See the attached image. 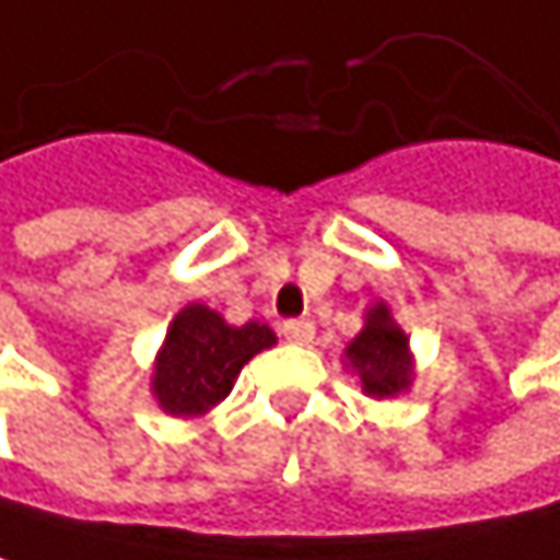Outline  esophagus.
<instances>
[{
	"instance_id": "1",
	"label": "esophagus",
	"mask_w": 560,
	"mask_h": 560,
	"mask_svg": "<svg viewBox=\"0 0 560 560\" xmlns=\"http://www.w3.org/2000/svg\"><path fill=\"white\" fill-rule=\"evenodd\" d=\"M282 335H285V341L305 348V345L315 341V325H312V322H285V325H282Z\"/></svg>"
}]
</instances>
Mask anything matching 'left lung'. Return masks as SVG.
Masks as SVG:
<instances>
[{
    "label": "left lung",
    "instance_id": "1",
    "mask_svg": "<svg viewBox=\"0 0 560 560\" xmlns=\"http://www.w3.org/2000/svg\"><path fill=\"white\" fill-rule=\"evenodd\" d=\"M345 368L361 377V390L374 400H390L413 387L417 364L410 338L387 302H374L364 312V328L345 348Z\"/></svg>",
    "mask_w": 560,
    "mask_h": 560
}]
</instances>
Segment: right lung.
Here are the masks:
<instances>
[{"label":"right lung","mask_w":560,"mask_h":560,"mask_svg":"<svg viewBox=\"0 0 560 560\" xmlns=\"http://www.w3.org/2000/svg\"><path fill=\"white\" fill-rule=\"evenodd\" d=\"M275 341V331L261 322L229 325L209 305L189 302L173 315L153 358L150 394L166 417H206L229 397L242 368Z\"/></svg>","instance_id":"add662e5"}]
</instances>
